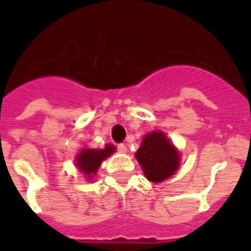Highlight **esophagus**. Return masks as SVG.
<instances>
[{
	"mask_svg": "<svg viewBox=\"0 0 251 251\" xmlns=\"http://www.w3.org/2000/svg\"><path fill=\"white\" fill-rule=\"evenodd\" d=\"M117 150H118V152H121V153L127 152V147H126L125 145H122V143H120V145L117 146Z\"/></svg>",
	"mask_w": 251,
	"mask_h": 251,
	"instance_id": "1",
	"label": "esophagus"
}]
</instances>
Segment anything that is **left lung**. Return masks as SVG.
Segmentation results:
<instances>
[{"mask_svg":"<svg viewBox=\"0 0 251 251\" xmlns=\"http://www.w3.org/2000/svg\"><path fill=\"white\" fill-rule=\"evenodd\" d=\"M146 178L151 182H161L169 178L179 167V152L161 131L147 134L137 152Z\"/></svg>","mask_w":251,"mask_h":251,"instance_id":"1","label":"left lung"}]
</instances>
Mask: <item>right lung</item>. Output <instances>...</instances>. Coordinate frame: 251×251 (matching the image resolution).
Returning a JSON list of instances; mask_svg holds the SVG:
<instances>
[{"label":"right lung","mask_w":251,"mask_h":251,"mask_svg":"<svg viewBox=\"0 0 251 251\" xmlns=\"http://www.w3.org/2000/svg\"><path fill=\"white\" fill-rule=\"evenodd\" d=\"M116 151L113 145H106L104 149H83L75 157V165L82 172L87 179L92 178V176L98 172L99 167L105 160L106 157L110 156Z\"/></svg>","instance_id":"add662e5"}]
</instances>
